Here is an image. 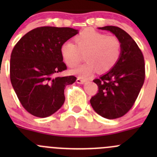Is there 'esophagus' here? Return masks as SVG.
I'll list each match as a JSON object with an SVG mask.
<instances>
[{
    "mask_svg": "<svg viewBox=\"0 0 157 157\" xmlns=\"http://www.w3.org/2000/svg\"><path fill=\"white\" fill-rule=\"evenodd\" d=\"M85 82V80L83 78H81V77H77V83H80V84H83V83H84Z\"/></svg>",
    "mask_w": 157,
    "mask_h": 157,
    "instance_id": "34e87169",
    "label": "esophagus"
}]
</instances>
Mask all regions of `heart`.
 Returning a JSON list of instances; mask_svg holds the SVG:
<instances>
[{"instance_id": "heart-1", "label": "heart", "mask_w": 157, "mask_h": 157, "mask_svg": "<svg viewBox=\"0 0 157 157\" xmlns=\"http://www.w3.org/2000/svg\"><path fill=\"white\" fill-rule=\"evenodd\" d=\"M72 42H64L61 46V55L70 67H74L81 60V53H85L86 60L74 71L82 77H86L96 69L99 72H106L113 68L119 61L122 45L118 37L92 29L80 32Z\"/></svg>"}]
</instances>
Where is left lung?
Segmentation results:
<instances>
[{"instance_id":"8db88e82","label":"left lung","mask_w":157,"mask_h":157,"mask_svg":"<svg viewBox=\"0 0 157 157\" xmlns=\"http://www.w3.org/2000/svg\"><path fill=\"white\" fill-rule=\"evenodd\" d=\"M109 30L120 39L122 45L121 58L108 73L93 80L98 92L90 99L96 113L108 119L125 115L132 108L145 80L144 58L135 41L118 26L99 28Z\"/></svg>"}]
</instances>
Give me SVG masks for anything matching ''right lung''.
Returning a JSON list of instances; mask_svg holds the SVG:
<instances>
[{
    "instance_id": "1",
    "label": "right lung",
    "mask_w": 157,
    "mask_h": 157,
    "mask_svg": "<svg viewBox=\"0 0 157 157\" xmlns=\"http://www.w3.org/2000/svg\"><path fill=\"white\" fill-rule=\"evenodd\" d=\"M77 33L69 27H38L24 35L13 48L10 81L21 105L31 115L45 118L64 104V88L77 77H57L67 70L60 49Z\"/></svg>"
}]
</instances>
